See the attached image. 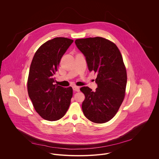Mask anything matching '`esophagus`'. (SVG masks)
<instances>
[{
    "label": "esophagus",
    "mask_w": 159,
    "mask_h": 159,
    "mask_svg": "<svg viewBox=\"0 0 159 159\" xmlns=\"http://www.w3.org/2000/svg\"><path fill=\"white\" fill-rule=\"evenodd\" d=\"M73 91H76V92H79V91H80V87H78V86H73Z\"/></svg>",
    "instance_id": "34e87169"
}]
</instances>
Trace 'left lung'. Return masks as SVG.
<instances>
[{
  "instance_id": "8db88e82",
  "label": "left lung",
  "mask_w": 159,
  "mask_h": 159,
  "mask_svg": "<svg viewBox=\"0 0 159 159\" xmlns=\"http://www.w3.org/2000/svg\"><path fill=\"white\" fill-rule=\"evenodd\" d=\"M75 44L86 57L89 71L97 74V88H80L85 95L82 103L84 116L97 124L110 120L125 97L127 71L121 53L113 42L97 37L76 39Z\"/></svg>"
}]
</instances>
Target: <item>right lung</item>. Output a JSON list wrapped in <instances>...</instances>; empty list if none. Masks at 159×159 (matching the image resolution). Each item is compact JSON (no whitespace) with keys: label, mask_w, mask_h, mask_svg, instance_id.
Instances as JSON below:
<instances>
[{"label":"right lung","mask_w":159,"mask_h":159,"mask_svg":"<svg viewBox=\"0 0 159 159\" xmlns=\"http://www.w3.org/2000/svg\"><path fill=\"white\" fill-rule=\"evenodd\" d=\"M73 40L56 37L48 40L35 52L27 80V91L33 106L43 119L54 121L68 110L73 95L71 87L54 84L61 59Z\"/></svg>","instance_id":"obj_1"}]
</instances>
